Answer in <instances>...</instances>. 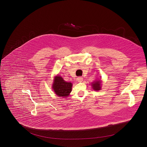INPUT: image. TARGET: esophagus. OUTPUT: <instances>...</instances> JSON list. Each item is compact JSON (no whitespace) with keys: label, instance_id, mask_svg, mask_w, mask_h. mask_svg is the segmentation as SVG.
Wrapping results in <instances>:
<instances>
[{"label":"esophagus","instance_id":"1","mask_svg":"<svg viewBox=\"0 0 147 147\" xmlns=\"http://www.w3.org/2000/svg\"><path fill=\"white\" fill-rule=\"evenodd\" d=\"M83 78L82 77H78L77 78V80H78V82H82L83 81Z\"/></svg>","mask_w":147,"mask_h":147}]
</instances>
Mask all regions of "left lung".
Here are the masks:
<instances>
[{"instance_id":"8db88e82","label":"left lung","mask_w":147,"mask_h":147,"mask_svg":"<svg viewBox=\"0 0 147 147\" xmlns=\"http://www.w3.org/2000/svg\"><path fill=\"white\" fill-rule=\"evenodd\" d=\"M101 82L100 80H96L95 82H94L93 83H92V88L93 89V90H95V91H98L100 90H101Z\"/></svg>"}]
</instances>
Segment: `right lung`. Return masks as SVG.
I'll list each match as a JSON object with an SVG mask.
<instances>
[{"instance_id": "add662e5", "label": "right lung", "mask_w": 147, "mask_h": 147, "mask_svg": "<svg viewBox=\"0 0 147 147\" xmlns=\"http://www.w3.org/2000/svg\"><path fill=\"white\" fill-rule=\"evenodd\" d=\"M72 84L64 80L59 76H57L54 78L52 89L55 94L59 97L67 98L71 91Z\"/></svg>"}]
</instances>
